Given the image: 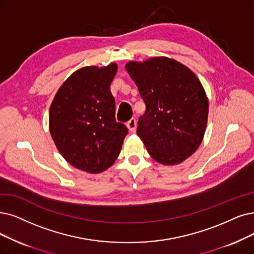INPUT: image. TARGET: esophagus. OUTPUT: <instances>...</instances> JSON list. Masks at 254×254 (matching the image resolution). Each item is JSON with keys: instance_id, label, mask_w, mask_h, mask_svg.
Masks as SVG:
<instances>
[{"instance_id": "obj_1", "label": "esophagus", "mask_w": 254, "mask_h": 254, "mask_svg": "<svg viewBox=\"0 0 254 254\" xmlns=\"http://www.w3.org/2000/svg\"><path fill=\"white\" fill-rule=\"evenodd\" d=\"M127 127L129 129L130 132H135L136 129V120L135 119H131L127 122Z\"/></svg>"}]
</instances>
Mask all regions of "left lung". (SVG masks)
Here are the masks:
<instances>
[{
  "label": "left lung",
  "mask_w": 254,
  "mask_h": 254,
  "mask_svg": "<svg viewBox=\"0 0 254 254\" xmlns=\"http://www.w3.org/2000/svg\"><path fill=\"white\" fill-rule=\"evenodd\" d=\"M126 69L146 105L136 133L149 154L172 166L190 157L203 139L207 123L208 101L199 79L167 57L130 62Z\"/></svg>",
  "instance_id": "left-lung-1"
}]
</instances>
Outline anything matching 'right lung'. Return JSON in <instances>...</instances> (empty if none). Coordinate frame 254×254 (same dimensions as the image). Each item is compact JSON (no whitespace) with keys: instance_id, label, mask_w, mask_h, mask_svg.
I'll use <instances>...</instances> for the list:
<instances>
[{"instance_id":"obj_1","label":"right lung","mask_w":254,"mask_h":254,"mask_svg":"<svg viewBox=\"0 0 254 254\" xmlns=\"http://www.w3.org/2000/svg\"><path fill=\"white\" fill-rule=\"evenodd\" d=\"M118 66H85L70 75L50 107V132L64 159L88 173H100L118 158L127 127L116 121L111 81Z\"/></svg>"}]
</instances>
